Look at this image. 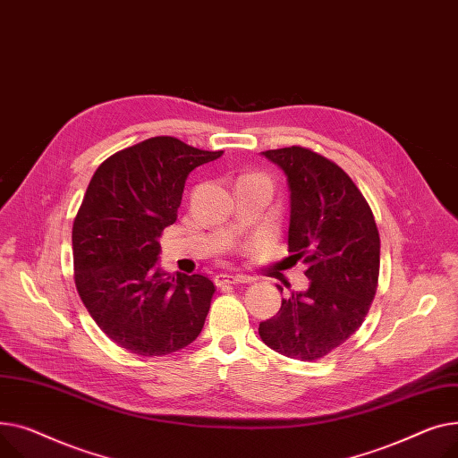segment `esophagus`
Listing matches in <instances>:
<instances>
[{
    "label": "esophagus",
    "instance_id": "obj_1",
    "mask_svg": "<svg viewBox=\"0 0 458 458\" xmlns=\"http://www.w3.org/2000/svg\"><path fill=\"white\" fill-rule=\"evenodd\" d=\"M214 283H216V286H224V284H244V283H253V277H250V276L218 274L216 277H214Z\"/></svg>",
    "mask_w": 458,
    "mask_h": 458
}]
</instances>
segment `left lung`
Wrapping results in <instances>:
<instances>
[{
    "label": "left lung",
    "instance_id": "left-lung-1",
    "mask_svg": "<svg viewBox=\"0 0 458 458\" xmlns=\"http://www.w3.org/2000/svg\"><path fill=\"white\" fill-rule=\"evenodd\" d=\"M262 155L286 175L288 251L293 262L307 264L310 283L260 321L259 335L284 357L318 360L352 336L371 307L379 279V231L357 184L333 160L301 146Z\"/></svg>",
    "mask_w": 458,
    "mask_h": 458
}]
</instances>
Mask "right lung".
Wrapping results in <instances>:
<instances>
[{"mask_svg": "<svg viewBox=\"0 0 458 458\" xmlns=\"http://www.w3.org/2000/svg\"><path fill=\"white\" fill-rule=\"evenodd\" d=\"M222 153L153 137L111 155L90 179L72 229L75 286L98 327L131 353L170 355L203 329L212 281L168 276L155 262L188 174Z\"/></svg>", "mask_w": 458, "mask_h": 458, "instance_id": "obj_1", "label": "right lung"}]
</instances>
